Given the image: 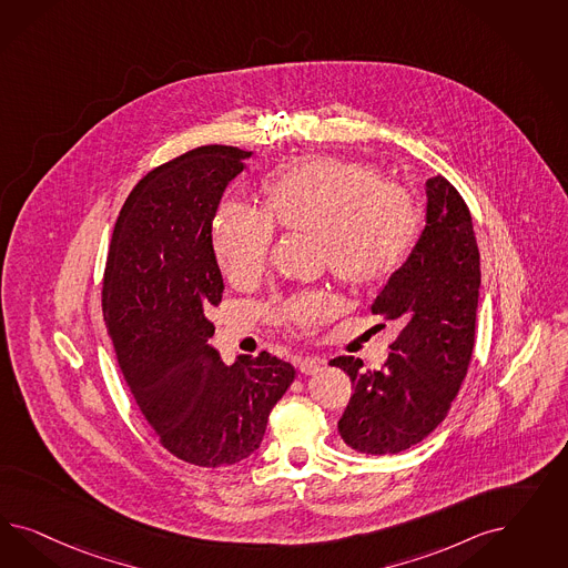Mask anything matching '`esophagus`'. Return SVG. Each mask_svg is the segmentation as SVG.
I'll use <instances>...</instances> for the list:
<instances>
[{
    "label": "esophagus",
    "mask_w": 568,
    "mask_h": 568,
    "mask_svg": "<svg viewBox=\"0 0 568 568\" xmlns=\"http://www.w3.org/2000/svg\"><path fill=\"white\" fill-rule=\"evenodd\" d=\"M323 366H325L323 358H310V356H306V358L297 362V368H300L302 375H316L318 371H323Z\"/></svg>",
    "instance_id": "esophagus-1"
}]
</instances>
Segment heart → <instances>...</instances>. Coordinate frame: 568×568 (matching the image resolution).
Listing matches in <instances>:
<instances>
[{"instance_id": "heart-1", "label": "heart", "mask_w": 568, "mask_h": 568, "mask_svg": "<svg viewBox=\"0 0 568 568\" xmlns=\"http://www.w3.org/2000/svg\"><path fill=\"white\" fill-rule=\"evenodd\" d=\"M264 207L226 202L214 219V256L235 285L262 275L275 240L273 224L318 240L328 271L352 285L396 275L420 233L413 191L383 181L371 164L342 158H306L276 172L264 187ZM333 308L331 293L310 290L278 304L273 316L281 327L310 335Z\"/></svg>"}]
</instances>
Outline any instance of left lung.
<instances>
[{
    "label": "left lung",
    "mask_w": 568,
    "mask_h": 568,
    "mask_svg": "<svg viewBox=\"0 0 568 568\" xmlns=\"http://www.w3.org/2000/svg\"><path fill=\"white\" fill-rule=\"evenodd\" d=\"M427 197L420 240L371 306L399 327L389 358L378 371L354 356L328 362L352 381L337 429L361 454H397L423 442L446 418L473 358L481 285L473 219L442 174L427 181Z\"/></svg>",
    "instance_id": "left-lung-1"
}]
</instances>
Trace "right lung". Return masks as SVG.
<instances>
[{"label": "right lung", "mask_w": 568, "mask_h": 568, "mask_svg": "<svg viewBox=\"0 0 568 568\" xmlns=\"http://www.w3.org/2000/svg\"><path fill=\"white\" fill-rule=\"evenodd\" d=\"M250 155L202 145L148 172L122 206L103 273V321L139 410L172 456L206 468L258 449L295 378L268 352L226 366L207 344L224 292L212 221Z\"/></svg>", "instance_id": "add662e5"}]
</instances>
